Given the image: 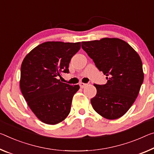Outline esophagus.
I'll return each mask as SVG.
<instances>
[{
  "label": "esophagus",
  "mask_w": 154,
  "mask_h": 154,
  "mask_svg": "<svg viewBox=\"0 0 154 154\" xmlns=\"http://www.w3.org/2000/svg\"><path fill=\"white\" fill-rule=\"evenodd\" d=\"M87 85H88L87 84H84V83H83V82H80L79 83V86H80V87L82 88H84L86 87Z\"/></svg>",
  "instance_id": "1"
}]
</instances>
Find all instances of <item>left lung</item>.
<instances>
[{"instance_id":"left-lung-1","label":"left lung","mask_w":154,"mask_h":154,"mask_svg":"<svg viewBox=\"0 0 154 154\" xmlns=\"http://www.w3.org/2000/svg\"><path fill=\"white\" fill-rule=\"evenodd\" d=\"M82 47L108 79L104 85L94 84L97 94L90 100L92 108L109 120L123 116L137 98L143 82L140 56L128 43L116 38L82 42Z\"/></svg>"}]
</instances>
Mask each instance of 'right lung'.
I'll use <instances>...</instances> for the list:
<instances>
[{
	"label": "right lung",
	"mask_w": 154,
	"mask_h": 154,
	"mask_svg": "<svg viewBox=\"0 0 154 154\" xmlns=\"http://www.w3.org/2000/svg\"><path fill=\"white\" fill-rule=\"evenodd\" d=\"M80 48L81 42H46L24 58L20 79L22 94L43 123L56 125L70 113L72 97L79 86L65 84L58 77L63 72H69L70 60Z\"/></svg>",
	"instance_id": "1"
}]
</instances>
